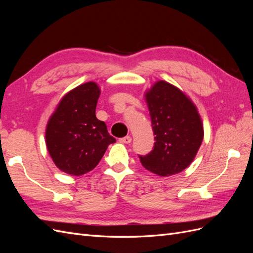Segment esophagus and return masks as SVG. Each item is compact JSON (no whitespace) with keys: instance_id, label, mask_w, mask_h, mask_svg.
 <instances>
[{"instance_id":"obj_1","label":"esophagus","mask_w":253,"mask_h":253,"mask_svg":"<svg viewBox=\"0 0 253 253\" xmlns=\"http://www.w3.org/2000/svg\"><path fill=\"white\" fill-rule=\"evenodd\" d=\"M119 141L121 143H131L132 142V137L131 136H126L124 138H120Z\"/></svg>"}]
</instances>
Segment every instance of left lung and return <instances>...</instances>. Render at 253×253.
Returning <instances> with one entry per match:
<instances>
[{"instance_id":"1","label":"left lung","mask_w":253,"mask_h":253,"mask_svg":"<svg viewBox=\"0 0 253 253\" xmlns=\"http://www.w3.org/2000/svg\"><path fill=\"white\" fill-rule=\"evenodd\" d=\"M154 132V149L139 156L158 176L180 173L193 162L204 138L201 115L193 101L173 84L159 80L144 93Z\"/></svg>"}]
</instances>
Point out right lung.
<instances>
[{"label":"right lung","instance_id":"1","mask_svg":"<svg viewBox=\"0 0 253 253\" xmlns=\"http://www.w3.org/2000/svg\"><path fill=\"white\" fill-rule=\"evenodd\" d=\"M100 93L96 82L81 84L62 97L48 119L45 142L53 164L66 174L80 176L91 171L109 145L116 142L96 117Z\"/></svg>","mask_w":253,"mask_h":253}]
</instances>
